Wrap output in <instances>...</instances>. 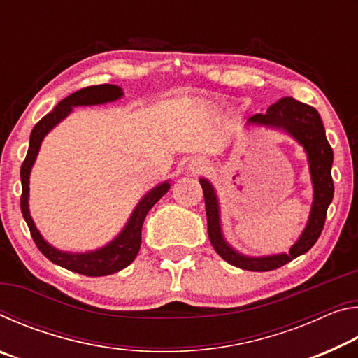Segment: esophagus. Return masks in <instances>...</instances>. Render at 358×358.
Segmentation results:
<instances>
[{
    "mask_svg": "<svg viewBox=\"0 0 358 358\" xmlns=\"http://www.w3.org/2000/svg\"><path fill=\"white\" fill-rule=\"evenodd\" d=\"M205 169H207V162L201 159V157H192V159L187 162V171L192 173H201Z\"/></svg>",
    "mask_w": 358,
    "mask_h": 358,
    "instance_id": "esophagus-1",
    "label": "esophagus"
}]
</instances>
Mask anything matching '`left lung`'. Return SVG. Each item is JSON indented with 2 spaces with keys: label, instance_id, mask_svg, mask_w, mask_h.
Wrapping results in <instances>:
<instances>
[{
  "label": "left lung",
  "instance_id": "1",
  "mask_svg": "<svg viewBox=\"0 0 358 358\" xmlns=\"http://www.w3.org/2000/svg\"><path fill=\"white\" fill-rule=\"evenodd\" d=\"M248 126H262V128L281 131L300 145L306 153L310 166L313 185V203L308 216L306 226L300 237L290 246L289 252L270 254V256H246L229 243L222 234L221 207L215 186L210 180L201 178L205 211H207L208 237L215 251L229 262L248 271H270L289 264L290 260L301 256L311 250L322 232L327 208L333 201V180L331 164L333 150L327 141L325 129L316 108L295 101L294 98H282L276 104L266 108L265 113H257L248 120Z\"/></svg>",
  "mask_w": 358,
  "mask_h": 358
}]
</instances>
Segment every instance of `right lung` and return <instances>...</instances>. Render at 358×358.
Wrapping results in <instances>:
<instances>
[{
  "label": "right lung",
  "instance_id": "right-lung-1",
  "mask_svg": "<svg viewBox=\"0 0 358 358\" xmlns=\"http://www.w3.org/2000/svg\"><path fill=\"white\" fill-rule=\"evenodd\" d=\"M121 98H123V90H121L118 85L108 83L82 88L68 96V98L59 102L50 113L45 115V117L33 128L31 136H29L28 153L20 169V208L36 246H38L39 251L44 254L48 260H52L53 264L85 276H107L117 273V271L123 270L129 264H132V260L137 257L138 250H141L142 226L145 216H147L151 207L171 189V180L162 181V183L151 187V189L145 194L134 207V210H132V213L128 222L124 224V227L121 229L117 237L108 241L107 245L93 251L71 252L62 251L58 250V248L52 246L44 237H42L39 229L36 227L31 213H29V175H31V169L36 162V157L39 155L42 141H44L45 136L55 128V126L62 123L66 117H69V113L74 110V107L102 106L107 104V102L118 101Z\"/></svg>",
  "mask_w": 358,
  "mask_h": 358
}]
</instances>
